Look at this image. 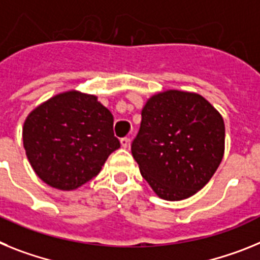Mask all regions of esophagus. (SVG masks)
Masks as SVG:
<instances>
[{"instance_id": "34e87169", "label": "esophagus", "mask_w": 260, "mask_h": 260, "mask_svg": "<svg viewBox=\"0 0 260 260\" xmlns=\"http://www.w3.org/2000/svg\"><path fill=\"white\" fill-rule=\"evenodd\" d=\"M120 145L121 148H127V146L129 145V139H128V137H123V139L120 140Z\"/></svg>"}]
</instances>
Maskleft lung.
<instances>
[{"label": "left lung", "instance_id": "1", "mask_svg": "<svg viewBox=\"0 0 260 260\" xmlns=\"http://www.w3.org/2000/svg\"><path fill=\"white\" fill-rule=\"evenodd\" d=\"M141 116L131 150L144 179L164 200L195 195L224 157L220 112L198 92L166 90L146 101Z\"/></svg>", "mask_w": 260, "mask_h": 260}]
</instances>
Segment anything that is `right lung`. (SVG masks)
<instances>
[{"mask_svg": "<svg viewBox=\"0 0 260 260\" xmlns=\"http://www.w3.org/2000/svg\"><path fill=\"white\" fill-rule=\"evenodd\" d=\"M112 127L114 116L98 96L74 89L58 92L27 115L22 129L27 159L49 187L76 189L120 148Z\"/></svg>", "mask_w": 260, "mask_h": 260, "instance_id": "obj_1", "label": "right lung"}]
</instances>
